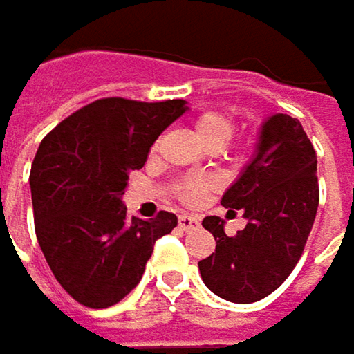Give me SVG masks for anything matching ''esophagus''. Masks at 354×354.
Wrapping results in <instances>:
<instances>
[{
	"instance_id": "esophagus-1",
	"label": "esophagus",
	"mask_w": 354,
	"mask_h": 354,
	"mask_svg": "<svg viewBox=\"0 0 354 354\" xmlns=\"http://www.w3.org/2000/svg\"><path fill=\"white\" fill-rule=\"evenodd\" d=\"M178 225H180L184 232H188V230H194V227L198 225V219H196L194 215H186V213H184V215L178 217Z\"/></svg>"
}]
</instances>
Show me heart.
I'll return each instance as SVG.
<instances>
[{"label": "heart", "instance_id": "obj_1", "mask_svg": "<svg viewBox=\"0 0 354 354\" xmlns=\"http://www.w3.org/2000/svg\"><path fill=\"white\" fill-rule=\"evenodd\" d=\"M234 129H236L234 118L221 110H205L194 118V133L205 147H217V149L225 147L234 135ZM211 186L213 182L207 178L188 180L180 186L178 194L184 203L196 205L205 196V192L211 190Z\"/></svg>", "mask_w": 354, "mask_h": 354}]
</instances>
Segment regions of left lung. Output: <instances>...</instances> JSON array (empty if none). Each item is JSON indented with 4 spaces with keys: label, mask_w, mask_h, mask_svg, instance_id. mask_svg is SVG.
<instances>
[{
    "label": "left lung",
    "mask_w": 354,
    "mask_h": 354,
    "mask_svg": "<svg viewBox=\"0 0 354 354\" xmlns=\"http://www.w3.org/2000/svg\"><path fill=\"white\" fill-rule=\"evenodd\" d=\"M316 172L318 156L301 122L289 114L266 118L252 162L221 198L225 209H242L246 227L230 238L223 219H203L217 246L198 270L215 295L252 304L285 283L316 219Z\"/></svg>",
    "instance_id": "obj_1"
}]
</instances>
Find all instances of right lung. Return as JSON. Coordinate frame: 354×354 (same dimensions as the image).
Segmentation results:
<instances>
[{
	"label": "right lung",
	"instance_id": "1",
	"mask_svg": "<svg viewBox=\"0 0 354 354\" xmlns=\"http://www.w3.org/2000/svg\"><path fill=\"white\" fill-rule=\"evenodd\" d=\"M184 100L102 98L59 122L30 170L35 230L59 285L82 306L102 310L129 295L174 213L129 219L122 194L156 139L186 112Z\"/></svg>",
	"mask_w": 354,
	"mask_h": 354
}]
</instances>
